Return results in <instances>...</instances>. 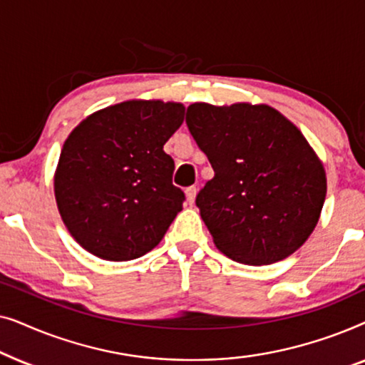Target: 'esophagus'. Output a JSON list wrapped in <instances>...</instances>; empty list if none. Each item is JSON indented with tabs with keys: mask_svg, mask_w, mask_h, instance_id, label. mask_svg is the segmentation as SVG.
<instances>
[{
	"mask_svg": "<svg viewBox=\"0 0 365 365\" xmlns=\"http://www.w3.org/2000/svg\"><path fill=\"white\" fill-rule=\"evenodd\" d=\"M196 192H197V189L194 186L186 189V202L187 204H194V199H196Z\"/></svg>",
	"mask_w": 365,
	"mask_h": 365,
	"instance_id": "obj_1",
	"label": "esophagus"
}]
</instances>
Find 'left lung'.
I'll use <instances>...</instances> for the list:
<instances>
[{"label":"left lung","instance_id":"8db88e82","mask_svg":"<svg viewBox=\"0 0 365 365\" xmlns=\"http://www.w3.org/2000/svg\"><path fill=\"white\" fill-rule=\"evenodd\" d=\"M186 124L214 169L196 197L222 254L264 266L296 252L321 216V159L302 133L267 104L194 103Z\"/></svg>","mask_w":365,"mask_h":365}]
</instances>
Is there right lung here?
<instances>
[{"instance_id":"obj_1","label":"right lung","mask_w":365,"mask_h":365,"mask_svg":"<svg viewBox=\"0 0 365 365\" xmlns=\"http://www.w3.org/2000/svg\"><path fill=\"white\" fill-rule=\"evenodd\" d=\"M182 121L181 103L133 99L73 129L54 173V196L79 246L104 261H131L161 242L184 201L163 149Z\"/></svg>"}]
</instances>
